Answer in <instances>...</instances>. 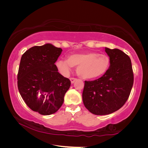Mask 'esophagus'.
<instances>
[{
	"label": "esophagus",
	"instance_id": "34e87169",
	"mask_svg": "<svg viewBox=\"0 0 148 148\" xmlns=\"http://www.w3.org/2000/svg\"><path fill=\"white\" fill-rule=\"evenodd\" d=\"M70 79H71V83H72V84H73V83H74V82L76 81V80L77 79H76V78H75V77H71V78H70Z\"/></svg>",
	"mask_w": 148,
	"mask_h": 148
}]
</instances>
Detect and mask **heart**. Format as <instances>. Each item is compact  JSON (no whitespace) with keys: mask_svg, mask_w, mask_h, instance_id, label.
Returning a JSON list of instances; mask_svg holds the SVG:
<instances>
[{"mask_svg":"<svg viewBox=\"0 0 148 148\" xmlns=\"http://www.w3.org/2000/svg\"><path fill=\"white\" fill-rule=\"evenodd\" d=\"M110 59L106 54L94 52L72 54L67 59L56 61L57 69L64 76H68L72 66L77 67V74L84 79H93L102 76L107 72Z\"/></svg>","mask_w":148,"mask_h":148,"instance_id":"obj_1","label":"heart"}]
</instances>
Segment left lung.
Instances as JSON below:
<instances>
[{"label": "left lung", "instance_id": "1", "mask_svg": "<svg viewBox=\"0 0 148 148\" xmlns=\"http://www.w3.org/2000/svg\"><path fill=\"white\" fill-rule=\"evenodd\" d=\"M110 66L103 76L85 81L82 99L84 106L95 115H107L123 106L131 93L134 74L130 57L119 49L105 47Z\"/></svg>", "mask_w": 148, "mask_h": 148}]
</instances>
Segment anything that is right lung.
Segmentation results:
<instances>
[{"instance_id": "add662e5", "label": "right lung", "mask_w": 148, "mask_h": 148, "mask_svg": "<svg viewBox=\"0 0 148 148\" xmlns=\"http://www.w3.org/2000/svg\"><path fill=\"white\" fill-rule=\"evenodd\" d=\"M62 49L52 44L34 46L25 52L17 74V87L26 104L47 116L56 113L64 101L71 81L58 72L55 63Z\"/></svg>"}]
</instances>
